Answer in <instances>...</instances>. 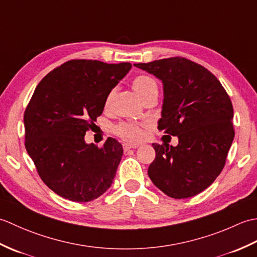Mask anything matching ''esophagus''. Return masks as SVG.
<instances>
[{
  "mask_svg": "<svg viewBox=\"0 0 257 257\" xmlns=\"http://www.w3.org/2000/svg\"><path fill=\"white\" fill-rule=\"evenodd\" d=\"M138 148L137 145H129V144H123V150L124 151H128L130 149H136Z\"/></svg>",
  "mask_w": 257,
  "mask_h": 257,
  "instance_id": "34e87169",
  "label": "esophagus"
}]
</instances>
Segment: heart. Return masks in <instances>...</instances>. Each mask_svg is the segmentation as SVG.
Instances as JSON below:
<instances>
[{"instance_id": "1", "label": "heart", "mask_w": 257, "mask_h": 257, "mask_svg": "<svg viewBox=\"0 0 257 257\" xmlns=\"http://www.w3.org/2000/svg\"><path fill=\"white\" fill-rule=\"evenodd\" d=\"M133 88L140 99H143L145 96L150 94V92L158 90L156 81L147 75H140L138 77H136L133 81ZM111 94L112 92L108 95L106 103H108L109 100H110ZM113 133L119 136L120 138H122L123 140L132 141V143L139 141L141 137H143V129H141V125L133 122L119 123L113 128Z\"/></svg>"}]
</instances>
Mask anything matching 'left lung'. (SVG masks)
Returning a JSON list of instances; mask_svg holds the SVG:
<instances>
[{
    "mask_svg": "<svg viewBox=\"0 0 257 257\" xmlns=\"http://www.w3.org/2000/svg\"><path fill=\"white\" fill-rule=\"evenodd\" d=\"M136 67L163 84L158 129L177 136L178 146L152 144L156 159L151 181L174 199L199 194L224 168L233 139V106L227 92L205 67L184 57H170Z\"/></svg>",
    "mask_w": 257,
    "mask_h": 257,
    "instance_id": "1",
    "label": "left lung"
}]
</instances>
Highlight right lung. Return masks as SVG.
<instances>
[{"instance_id": "right-lung-1", "label": "right lung", "mask_w": 257, "mask_h": 257, "mask_svg": "<svg viewBox=\"0 0 257 257\" xmlns=\"http://www.w3.org/2000/svg\"><path fill=\"white\" fill-rule=\"evenodd\" d=\"M130 69V63L73 59L35 88L24 112L25 148L43 182L62 198L89 202L110 188L122 146L109 137L98 148L85 135Z\"/></svg>"}]
</instances>
